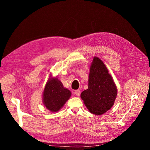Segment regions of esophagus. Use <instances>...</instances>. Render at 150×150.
<instances>
[{
  "mask_svg": "<svg viewBox=\"0 0 150 150\" xmlns=\"http://www.w3.org/2000/svg\"><path fill=\"white\" fill-rule=\"evenodd\" d=\"M80 94H81V92H80L79 90H76L75 91V94L76 95V96H80Z\"/></svg>",
  "mask_w": 150,
  "mask_h": 150,
  "instance_id": "esophagus-1",
  "label": "esophagus"
}]
</instances>
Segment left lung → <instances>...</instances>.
<instances>
[{"label":"left lung","instance_id":"8db88e82","mask_svg":"<svg viewBox=\"0 0 150 150\" xmlns=\"http://www.w3.org/2000/svg\"><path fill=\"white\" fill-rule=\"evenodd\" d=\"M117 89L108 68L98 57L94 56L90 65L88 88L81 98L90 112L102 115L114 105Z\"/></svg>","mask_w":150,"mask_h":150}]
</instances>
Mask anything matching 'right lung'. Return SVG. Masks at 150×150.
Here are the masks:
<instances>
[{
  "mask_svg": "<svg viewBox=\"0 0 150 150\" xmlns=\"http://www.w3.org/2000/svg\"><path fill=\"white\" fill-rule=\"evenodd\" d=\"M71 92L64 88L57 77L50 74L42 93V103L48 110L52 112L59 111L70 98Z\"/></svg>",
  "mask_w": 150,
  "mask_h": 150,
  "instance_id": "1",
  "label": "right lung"
}]
</instances>
